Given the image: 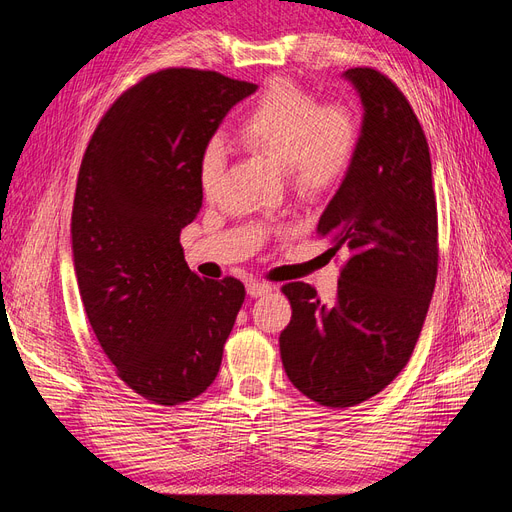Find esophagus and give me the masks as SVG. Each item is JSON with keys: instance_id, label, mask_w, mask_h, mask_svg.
Wrapping results in <instances>:
<instances>
[{"instance_id": "1", "label": "esophagus", "mask_w": 512, "mask_h": 512, "mask_svg": "<svg viewBox=\"0 0 512 512\" xmlns=\"http://www.w3.org/2000/svg\"><path fill=\"white\" fill-rule=\"evenodd\" d=\"M273 288H271V284H265V282H250L247 284V294H250V297H265V294H269Z\"/></svg>"}]
</instances>
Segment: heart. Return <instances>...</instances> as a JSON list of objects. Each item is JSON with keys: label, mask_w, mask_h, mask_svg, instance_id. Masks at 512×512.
I'll list each match as a JSON object with an SVG mask.
<instances>
[{"label": "heart", "mask_w": 512, "mask_h": 512, "mask_svg": "<svg viewBox=\"0 0 512 512\" xmlns=\"http://www.w3.org/2000/svg\"><path fill=\"white\" fill-rule=\"evenodd\" d=\"M239 143L286 170L303 194H322L352 166L359 128L344 106H318L316 98L290 81H273L237 128ZM224 147L211 138L198 160V181L211 196L224 175Z\"/></svg>", "instance_id": "1"}]
</instances>
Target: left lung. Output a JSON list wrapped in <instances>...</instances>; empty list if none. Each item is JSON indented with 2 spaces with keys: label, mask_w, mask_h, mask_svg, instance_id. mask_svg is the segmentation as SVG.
Masks as SVG:
<instances>
[{
  "label": "left lung",
  "mask_w": 512,
  "mask_h": 512,
  "mask_svg": "<svg viewBox=\"0 0 512 512\" xmlns=\"http://www.w3.org/2000/svg\"><path fill=\"white\" fill-rule=\"evenodd\" d=\"M342 76L361 98L363 121L318 235L348 260L331 303L303 282L282 288L292 305L280 335L286 376L327 408L367 401L406 367L438 275V209L421 123L378 70Z\"/></svg>",
  "instance_id": "1"
}]
</instances>
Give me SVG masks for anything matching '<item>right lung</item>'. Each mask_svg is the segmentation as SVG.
I'll return each instance as SVG.
<instances>
[{"instance_id": "right-lung-1", "label": "right lung", "mask_w": 512, "mask_h": 512, "mask_svg": "<svg viewBox=\"0 0 512 512\" xmlns=\"http://www.w3.org/2000/svg\"><path fill=\"white\" fill-rule=\"evenodd\" d=\"M254 83L170 68L128 89L87 145L72 260L91 329L130 389L160 406L205 393L245 299L235 277L200 280L179 243L203 205L198 160Z\"/></svg>"}]
</instances>
